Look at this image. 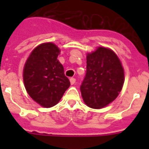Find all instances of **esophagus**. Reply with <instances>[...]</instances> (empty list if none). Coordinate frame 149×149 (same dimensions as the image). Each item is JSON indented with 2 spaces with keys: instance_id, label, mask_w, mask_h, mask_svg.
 <instances>
[{
  "instance_id": "esophagus-1",
  "label": "esophagus",
  "mask_w": 149,
  "mask_h": 149,
  "mask_svg": "<svg viewBox=\"0 0 149 149\" xmlns=\"http://www.w3.org/2000/svg\"><path fill=\"white\" fill-rule=\"evenodd\" d=\"M70 84H71V85H73V84L76 83V79H75V78H70Z\"/></svg>"
}]
</instances>
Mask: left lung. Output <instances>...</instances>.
Instances as JSON below:
<instances>
[{"label": "left lung", "mask_w": 149, "mask_h": 149, "mask_svg": "<svg viewBox=\"0 0 149 149\" xmlns=\"http://www.w3.org/2000/svg\"><path fill=\"white\" fill-rule=\"evenodd\" d=\"M125 82V70L118 55L98 46L86 54V73L80 86L86 106L101 109L118 97Z\"/></svg>", "instance_id": "8db88e82"}]
</instances>
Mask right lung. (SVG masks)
I'll use <instances>...</instances> for the list:
<instances>
[{"label": "right lung", "mask_w": 149, "mask_h": 149, "mask_svg": "<svg viewBox=\"0 0 149 149\" xmlns=\"http://www.w3.org/2000/svg\"><path fill=\"white\" fill-rule=\"evenodd\" d=\"M59 48L52 42L36 46L23 68V81L29 95L43 107H52L70 86L64 68L58 59Z\"/></svg>", "instance_id": "obj_1"}]
</instances>
